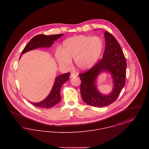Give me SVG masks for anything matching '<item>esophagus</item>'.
Returning a JSON list of instances; mask_svg holds the SVG:
<instances>
[{
	"mask_svg": "<svg viewBox=\"0 0 149 149\" xmlns=\"http://www.w3.org/2000/svg\"><path fill=\"white\" fill-rule=\"evenodd\" d=\"M77 77V75L75 73H71V75H70V78H75Z\"/></svg>",
	"mask_w": 149,
	"mask_h": 149,
	"instance_id": "esophagus-1",
	"label": "esophagus"
}]
</instances>
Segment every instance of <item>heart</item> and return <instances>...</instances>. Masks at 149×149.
<instances>
[{
    "label": "heart",
    "instance_id": "heart-1",
    "mask_svg": "<svg viewBox=\"0 0 149 149\" xmlns=\"http://www.w3.org/2000/svg\"><path fill=\"white\" fill-rule=\"evenodd\" d=\"M103 49L104 42L98 36H74L64 40L57 51L56 58L58 64L66 68L71 66L74 58L79 70H86L97 63Z\"/></svg>",
    "mask_w": 149,
    "mask_h": 149
}]
</instances>
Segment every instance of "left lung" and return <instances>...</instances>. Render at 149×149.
<instances>
[{
	"label": "left lung",
	"mask_w": 149,
	"mask_h": 149,
	"mask_svg": "<svg viewBox=\"0 0 149 149\" xmlns=\"http://www.w3.org/2000/svg\"><path fill=\"white\" fill-rule=\"evenodd\" d=\"M104 36L106 47L102 59L91 70L79 75L82 99L86 104L95 107H103L113 103L125 84L127 64L120 45L108 31ZM102 72H108L112 77L113 89L108 95L101 93L97 88V78Z\"/></svg>",
	"instance_id": "8db88e82"
}]
</instances>
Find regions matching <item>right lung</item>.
<instances>
[{
	"instance_id": "right-lung-1",
	"label": "right lung",
	"mask_w": 149,
	"mask_h": 149,
	"mask_svg": "<svg viewBox=\"0 0 149 149\" xmlns=\"http://www.w3.org/2000/svg\"><path fill=\"white\" fill-rule=\"evenodd\" d=\"M63 35V34H58L54 35H38L36 36L30 40L28 44L25 46L22 52V55L19 57V59L23 54L29 51L41 47H50L55 41ZM70 75V73L68 72L61 74L55 78L51 92L45 99L37 103L32 102L31 101L29 102L33 106L39 108H50L55 106L58 102H60L61 100V88L64 83L69 79Z\"/></svg>"
}]
</instances>
